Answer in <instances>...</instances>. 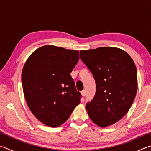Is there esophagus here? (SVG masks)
<instances>
[{
    "mask_svg": "<svg viewBox=\"0 0 151 151\" xmlns=\"http://www.w3.org/2000/svg\"><path fill=\"white\" fill-rule=\"evenodd\" d=\"M81 94H82V96H84L85 95H86V90H83V91H81Z\"/></svg>",
    "mask_w": 151,
    "mask_h": 151,
    "instance_id": "esophagus-1",
    "label": "esophagus"
}]
</instances>
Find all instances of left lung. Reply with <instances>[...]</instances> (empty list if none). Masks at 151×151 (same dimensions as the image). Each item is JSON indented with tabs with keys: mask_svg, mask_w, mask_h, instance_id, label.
Listing matches in <instances>:
<instances>
[{
	"mask_svg": "<svg viewBox=\"0 0 151 151\" xmlns=\"http://www.w3.org/2000/svg\"><path fill=\"white\" fill-rule=\"evenodd\" d=\"M81 59L94 76L96 91L86 105L90 119L101 127L118 122L127 114L137 91L133 59L117 47L80 51Z\"/></svg>",
	"mask_w": 151,
	"mask_h": 151,
	"instance_id": "1",
	"label": "left lung"
}]
</instances>
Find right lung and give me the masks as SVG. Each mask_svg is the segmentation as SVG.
<instances>
[{"label":"right lung","mask_w":151,"mask_h":151,"mask_svg":"<svg viewBox=\"0 0 151 151\" xmlns=\"http://www.w3.org/2000/svg\"><path fill=\"white\" fill-rule=\"evenodd\" d=\"M78 60V51L45 45L26 61L22 73L24 97L43 124L62 125L80 103L81 94L70 75Z\"/></svg>","instance_id":"right-lung-1"}]
</instances>
